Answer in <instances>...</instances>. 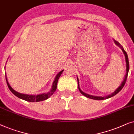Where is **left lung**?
I'll list each match as a JSON object with an SVG mask.
<instances>
[{
    "label": "left lung",
    "mask_w": 134,
    "mask_h": 134,
    "mask_svg": "<svg viewBox=\"0 0 134 134\" xmlns=\"http://www.w3.org/2000/svg\"><path fill=\"white\" fill-rule=\"evenodd\" d=\"M114 40V42H115V43L116 44L117 46H118L120 48L122 49L123 53H124V56H125V59H126V74L125 75V76H124V79H123V81L121 82V85L119 86L118 88L115 91L113 92H112L111 94H109V95H107L106 96H103V97H101V96H92V95H90V94H86L85 93V92H84L82 91L81 90V89L80 88V85H79V80H78V76H77V81H78V90H79L80 92H81V93L83 94V96H85V97H88V98H90V99H94V100H104V99H108V98H110L111 97H113V96H115L116 94H117L118 92L122 90L123 87H124V85H125L126 83V80H127V75H128V72H129V59H128V56H127V53L125 51H124V48H123V47L121 45L120 43H119V42H118L117 41H116L115 40Z\"/></svg>",
    "instance_id": "1"
}]
</instances>
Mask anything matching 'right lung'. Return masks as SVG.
Segmentation results:
<instances>
[{"instance_id":"right-lung-1","label":"right lung","mask_w":134,"mask_h":134,"mask_svg":"<svg viewBox=\"0 0 134 134\" xmlns=\"http://www.w3.org/2000/svg\"><path fill=\"white\" fill-rule=\"evenodd\" d=\"M64 70H62L58 73V74L56 75V76H55L54 81H53V83L52 84V86H51V90L49 91L48 92H44V93L43 94H37V95H29V94H22L19 93V92L16 91L15 90H14L13 88H12L11 86L9 84L8 80H7V76L5 75V77H6V81L7 85H8V88L10 89V90L11 91V92L13 93L14 95H15L16 97H18L19 99H21L23 100H24L27 101V102H40L44 100H46L51 97V96L54 94L55 91L57 89V84H58V81L59 78L60 76L61 75V74L63 72Z\"/></svg>"}]
</instances>
